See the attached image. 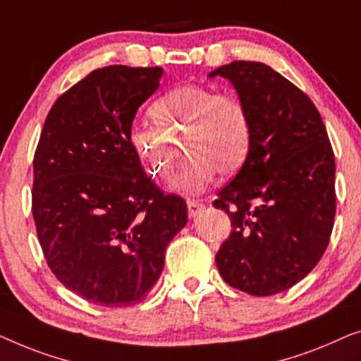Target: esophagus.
<instances>
[{
    "label": "esophagus",
    "instance_id": "esophagus-1",
    "mask_svg": "<svg viewBox=\"0 0 361 361\" xmlns=\"http://www.w3.org/2000/svg\"><path fill=\"white\" fill-rule=\"evenodd\" d=\"M202 209H204V204H202V201L188 200V214H190V217H196Z\"/></svg>",
    "mask_w": 361,
    "mask_h": 361
}]
</instances>
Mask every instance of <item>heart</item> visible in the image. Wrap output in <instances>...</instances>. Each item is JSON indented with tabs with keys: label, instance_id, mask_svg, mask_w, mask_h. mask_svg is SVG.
<instances>
[{
	"label": "heart",
	"instance_id": "1",
	"mask_svg": "<svg viewBox=\"0 0 361 361\" xmlns=\"http://www.w3.org/2000/svg\"><path fill=\"white\" fill-rule=\"evenodd\" d=\"M155 128L134 126L129 142L147 173L170 180L176 147L183 140L186 164L171 188L181 195H200L214 178L232 175L247 159L252 123L247 104L233 93L211 86L181 85L170 90L149 109Z\"/></svg>",
	"mask_w": 361,
	"mask_h": 361
}]
</instances>
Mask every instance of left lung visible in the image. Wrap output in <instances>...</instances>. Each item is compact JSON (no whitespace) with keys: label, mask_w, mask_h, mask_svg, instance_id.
Returning <instances> with one entry per match:
<instances>
[{"label":"left lung","mask_w":361,"mask_h":361,"mask_svg":"<svg viewBox=\"0 0 361 361\" xmlns=\"http://www.w3.org/2000/svg\"><path fill=\"white\" fill-rule=\"evenodd\" d=\"M216 75L233 85L252 123L247 159L212 202L232 226L217 270L232 288L271 296L307 276L331 240L334 150L309 96L271 67L235 60Z\"/></svg>","instance_id":"left-lung-1"}]
</instances>
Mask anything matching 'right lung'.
I'll list each match as a JSON object with an SVG mask.
<instances>
[{"mask_svg":"<svg viewBox=\"0 0 361 361\" xmlns=\"http://www.w3.org/2000/svg\"><path fill=\"white\" fill-rule=\"evenodd\" d=\"M160 67L98 68L49 111L34 154L32 216L47 265L86 301H144L188 221L183 197L142 169L129 134L160 86Z\"/></svg>","mask_w":361,"mask_h":361,"instance_id":"1","label":"right lung"}]
</instances>
